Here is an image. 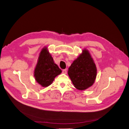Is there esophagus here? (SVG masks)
Returning <instances> with one entry per match:
<instances>
[{
	"label": "esophagus",
	"instance_id": "obj_1",
	"mask_svg": "<svg viewBox=\"0 0 129 129\" xmlns=\"http://www.w3.org/2000/svg\"><path fill=\"white\" fill-rule=\"evenodd\" d=\"M62 73L64 74H67V69H64V70H62Z\"/></svg>",
	"mask_w": 129,
	"mask_h": 129
}]
</instances>
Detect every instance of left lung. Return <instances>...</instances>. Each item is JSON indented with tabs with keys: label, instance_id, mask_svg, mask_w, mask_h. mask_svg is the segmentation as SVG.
I'll return each mask as SVG.
<instances>
[{
	"label": "left lung",
	"instance_id": "1",
	"mask_svg": "<svg viewBox=\"0 0 129 129\" xmlns=\"http://www.w3.org/2000/svg\"><path fill=\"white\" fill-rule=\"evenodd\" d=\"M68 75L74 87L80 90H85L94 83L97 69L91 55L87 49L73 61L69 68Z\"/></svg>",
	"mask_w": 129,
	"mask_h": 129
}]
</instances>
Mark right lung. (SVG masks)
Segmentation results:
<instances>
[{
  "instance_id": "add662e5",
  "label": "right lung",
  "mask_w": 129,
  "mask_h": 129,
  "mask_svg": "<svg viewBox=\"0 0 129 129\" xmlns=\"http://www.w3.org/2000/svg\"><path fill=\"white\" fill-rule=\"evenodd\" d=\"M61 73V69L54 63L48 48H43L39 53L34 71L36 82L43 87H47L52 83L55 77Z\"/></svg>"
}]
</instances>
